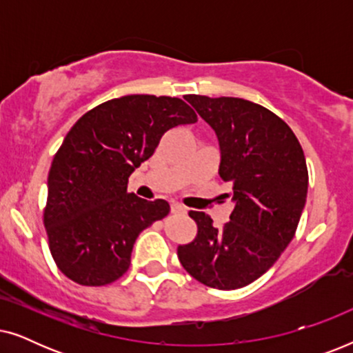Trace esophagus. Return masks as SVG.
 I'll use <instances>...</instances> for the list:
<instances>
[{"instance_id": "1", "label": "esophagus", "mask_w": 353, "mask_h": 353, "mask_svg": "<svg viewBox=\"0 0 353 353\" xmlns=\"http://www.w3.org/2000/svg\"><path fill=\"white\" fill-rule=\"evenodd\" d=\"M173 214H188V210L181 204H172Z\"/></svg>"}]
</instances>
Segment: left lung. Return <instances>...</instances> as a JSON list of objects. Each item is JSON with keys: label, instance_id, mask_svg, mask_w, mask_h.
<instances>
[{"label": "left lung", "instance_id": "obj_1", "mask_svg": "<svg viewBox=\"0 0 353 353\" xmlns=\"http://www.w3.org/2000/svg\"><path fill=\"white\" fill-rule=\"evenodd\" d=\"M186 101L216 134L219 175L230 183L234 209L223 228L191 210L197 236L178 245V259L205 286L244 288L272 268L294 238L307 201L305 156L288 123L263 105L228 96Z\"/></svg>", "mask_w": 353, "mask_h": 353}]
</instances>
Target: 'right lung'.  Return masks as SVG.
Segmentation results:
<instances>
[{
  "mask_svg": "<svg viewBox=\"0 0 353 353\" xmlns=\"http://www.w3.org/2000/svg\"><path fill=\"white\" fill-rule=\"evenodd\" d=\"M197 115L183 99L128 94L77 120L52 159L45 226L52 259L83 286L119 279L134 241L168 215L167 201L127 192L128 176L156 151L162 134Z\"/></svg>",
  "mask_w": 353,
  "mask_h": 353,
  "instance_id": "1",
  "label": "right lung"
}]
</instances>
